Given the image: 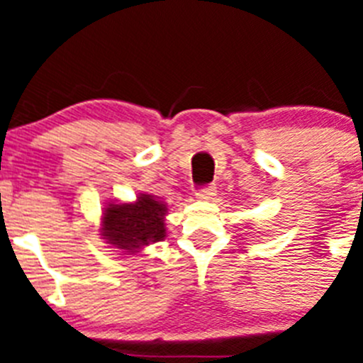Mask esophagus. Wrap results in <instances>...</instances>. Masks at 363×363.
<instances>
[{
  "label": "esophagus",
  "mask_w": 363,
  "mask_h": 363,
  "mask_svg": "<svg viewBox=\"0 0 363 363\" xmlns=\"http://www.w3.org/2000/svg\"><path fill=\"white\" fill-rule=\"evenodd\" d=\"M216 194V187L214 185H203L196 191L198 200H213V196Z\"/></svg>",
  "instance_id": "1"
}]
</instances>
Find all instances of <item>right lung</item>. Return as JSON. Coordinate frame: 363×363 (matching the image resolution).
I'll return each instance as SVG.
<instances>
[{
  "mask_svg": "<svg viewBox=\"0 0 363 363\" xmlns=\"http://www.w3.org/2000/svg\"><path fill=\"white\" fill-rule=\"evenodd\" d=\"M165 203L150 194L138 196L134 203H108L104 211L101 236L127 255L165 238Z\"/></svg>",
  "mask_w": 363,
  "mask_h": 363,
  "instance_id": "right-lung-1",
  "label": "right lung"
}]
</instances>
